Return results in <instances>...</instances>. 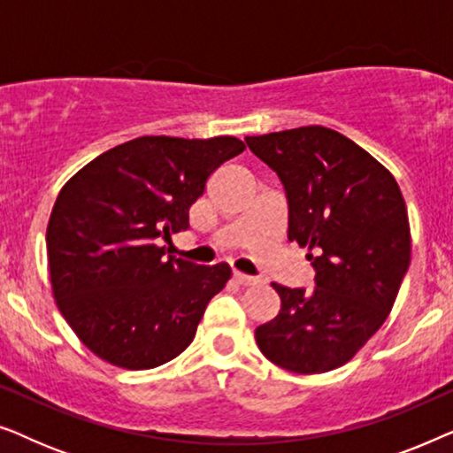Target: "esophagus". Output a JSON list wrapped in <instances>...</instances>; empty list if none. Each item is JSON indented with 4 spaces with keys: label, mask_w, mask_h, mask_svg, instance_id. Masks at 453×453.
<instances>
[{
    "label": "esophagus",
    "mask_w": 453,
    "mask_h": 453,
    "mask_svg": "<svg viewBox=\"0 0 453 453\" xmlns=\"http://www.w3.org/2000/svg\"><path fill=\"white\" fill-rule=\"evenodd\" d=\"M234 280H237L239 284H243V287H253V284H257L259 280L257 278H253V276H247V274H243V272H234Z\"/></svg>",
    "instance_id": "1"
}]
</instances>
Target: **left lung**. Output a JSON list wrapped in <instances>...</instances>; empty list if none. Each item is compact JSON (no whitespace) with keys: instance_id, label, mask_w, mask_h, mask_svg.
<instances>
[{"instance_id":"1","label":"left lung","mask_w":453,"mask_h":453,"mask_svg":"<svg viewBox=\"0 0 453 453\" xmlns=\"http://www.w3.org/2000/svg\"><path fill=\"white\" fill-rule=\"evenodd\" d=\"M280 177L288 241L307 247L315 288L272 282L280 311L256 327L262 355L301 375L350 361L383 326L411 264V222L392 173L324 126L247 135Z\"/></svg>"}]
</instances>
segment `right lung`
Masks as SVG:
<instances>
[{
	"label": "right lung",
	"instance_id": "right-lung-1",
	"mask_svg": "<svg viewBox=\"0 0 453 453\" xmlns=\"http://www.w3.org/2000/svg\"><path fill=\"white\" fill-rule=\"evenodd\" d=\"M245 150L233 135H142L82 166L61 188L47 225L51 290L86 349L121 369H154L196 338L231 265H196L154 239L189 226L212 173Z\"/></svg>",
	"mask_w": 453,
	"mask_h": 453
}]
</instances>
